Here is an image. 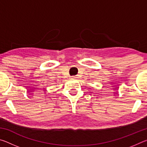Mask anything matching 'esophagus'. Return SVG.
<instances>
[{
    "label": "esophagus",
    "instance_id": "obj_1",
    "mask_svg": "<svg viewBox=\"0 0 147 147\" xmlns=\"http://www.w3.org/2000/svg\"><path fill=\"white\" fill-rule=\"evenodd\" d=\"M72 78H76V76H72Z\"/></svg>",
    "mask_w": 147,
    "mask_h": 147
}]
</instances>
